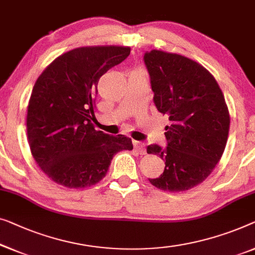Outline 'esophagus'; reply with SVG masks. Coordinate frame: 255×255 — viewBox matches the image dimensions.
<instances>
[{
    "instance_id": "obj_1",
    "label": "esophagus",
    "mask_w": 255,
    "mask_h": 255,
    "mask_svg": "<svg viewBox=\"0 0 255 255\" xmlns=\"http://www.w3.org/2000/svg\"><path fill=\"white\" fill-rule=\"evenodd\" d=\"M133 145H134V149L136 150V152L140 153L141 155H145V154H146L145 145H143L142 142H140V141H134V142H133Z\"/></svg>"
}]
</instances>
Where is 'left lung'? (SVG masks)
I'll use <instances>...</instances> for the list:
<instances>
[{
    "label": "left lung",
    "mask_w": 255,
    "mask_h": 255,
    "mask_svg": "<svg viewBox=\"0 0 255 255\" xmlns=\"http://www.w3.org/2000/svg\"><path fill=\"white\" fill-rule=\"evenodd\" d=\"M143 61L155 106L170 122L167 147H147L165 161L163 173L149 182L163 191H187L207 178L226 148L230 116L224 95L207 69L182 55L154 49Z\"/></svg>",
    "instance_id": "8db88e82"
}]
</instances>
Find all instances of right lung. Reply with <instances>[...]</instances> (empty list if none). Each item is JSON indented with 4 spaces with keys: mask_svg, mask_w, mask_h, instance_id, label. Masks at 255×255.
Masks as SVG:
<instances>
[{
    "mask_svg": "<svg viewBox=\"0 0 255 255\" xmlns=\"http://www.w3.org/2000/svg\"><path fill=\"white\" fill-rule=\"evenodd\" d=\"M120 46L80 47L54 60L39 76L27 107V139L41 170L55 183L84 189L107 175L114 155L132 150L123 134L97 131L98 83L130 55Z\"/></svg>",
    "mask_w": 255,
    "mask_h": 255,
    "instance_id": "1",
    "label": "right lung"
}]
</instances>
